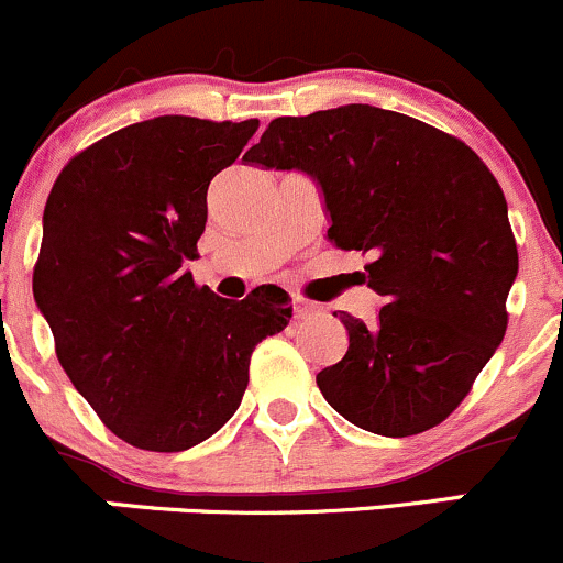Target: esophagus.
<instances>
[{"label":"esophagus","instance_id":"34e87169","mask_svg":"<svg viewBox=\"0 0 563 563\" xmlns=\"http://www.w3.org/2000/svg\"><path fill=\"white\" fill-rule=\"evenodd\" d=\"M322 314V306L320 303H311V300H295V317L298 320H309V317Z\"/></svg>","mask_w":563,"mask_h":563}]
</instances>
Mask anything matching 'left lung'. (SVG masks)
Returning a JSON list of instances; mask_svg holds the SVG:
<instances>
[{
    "instance_id": "obj_1",
    "label": "left lung",
    "mask_w": 563,
    "mask_h": 563,
    "mask_svg": "<svg viewBox=\"0 0 563 563\" xmlns=\"http://www.w3.org/2000/svg\"><path fill=\"white\" fill-rule=\"evenodd\" d=\"M320 186L328 241L369 252L375 325L339 311L350 347L317 375L350 424L408 438L441 424L506 333L517 246L504 191L460 139L366 103L279 117L243 155Z\"/></svg>"
}]
</instances>
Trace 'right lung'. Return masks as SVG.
Segmentation results:
<instances>
[{"label":"right lung","instance_id":"add662e5","mask_svg":"<svg viewBox=\"0 0 563 563\" xmlns=\"http://www.w3.org/2000/svg\"><path fill=\"white\" fill-rule=\"evenodd\" d=\"M260 120L166 114L76 155L43 210L32 292L76 391L147 452H186L241 405L249 361L292 306L274 284L243 300L197 287L186 260L208 221V186Z\"/></svg>","mask_w":563,"mask_h":563}]
</instances>
